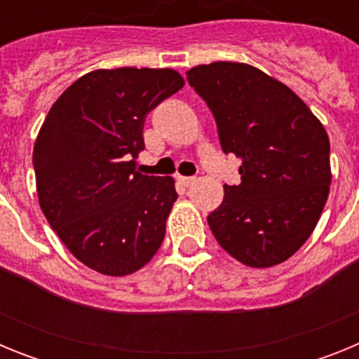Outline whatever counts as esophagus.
<instances>
[{
  "instance_id": "34e87169",
  "label": "esophagus",
  "mask_w": 359,
  "mask_h": 359,
  "mask_svg": "<svg viewBox=\"0 0 359 359\" xmlns=\"http://www.w3.org/2000/svg\"><path fill=\"white\" fill-rule=\"evenodd\" d=\"M176 180L182 183L183 187H190L196 183V177L194 176H176Z\"/></svg>"
}]
</instances>
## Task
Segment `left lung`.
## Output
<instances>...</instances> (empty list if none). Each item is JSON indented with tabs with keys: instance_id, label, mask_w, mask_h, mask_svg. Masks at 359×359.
Returning <instances> with one entry per match:
<instances>
[{
	"instance_id": "obj_1",
	"label": "left lung",
	"mask_w": 359,
	"mask_h": 359,
	"mask_svg": "<svg viewBox=\"0 0 359 359\" xmlns=\"http://www.w3.org/2000/svg\"><path fill=\"white\" fill-rule=\"evenodd\" d=\"M207 102L219 142L243 160L208 215L212 233L250 268L287 261L315 230L331 187L329 136L286 84L255 66L219 61L187 72Z\"/></svg>"
}]
</instances>
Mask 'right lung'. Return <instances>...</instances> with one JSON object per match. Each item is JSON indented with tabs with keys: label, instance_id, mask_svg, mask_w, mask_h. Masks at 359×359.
<instances>
[{
	"label": "right lung",
	"instance_id": "obj_1",
	"mask_svg": "<svg viewBox=\"0 0 359 359\" xmlns=\"http://www.w3.org/2000/svg\"><path fill=\"white\" fill-rule=\"evenodd\" d=\"M183 84L170 68L95 69L57 98L41 126V210L73 257L98 273H135L161 246L174 180L145 176L135 160L145 116Z\"/></svg>",
	"mask_w": 359,
	"mask_h": 359
}]
</instances>
